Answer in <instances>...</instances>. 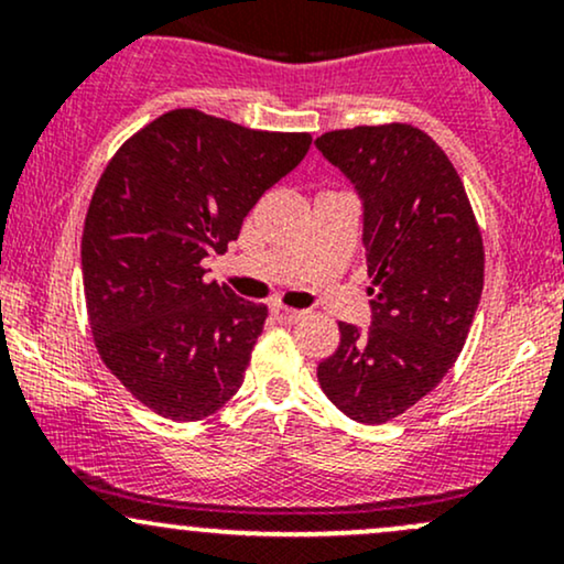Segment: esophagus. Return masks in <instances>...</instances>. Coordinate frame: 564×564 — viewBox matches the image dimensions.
I'll use <instances>...</instances> for the list:
<instances>
[{
    "label": "esophagus",
    "instance_id": "esophagus-1",
    "mask_svg": "<svg viewBox=\"0 0 564 564\" xmlns=\"http://www.w3.org/2000/svg\"><path fill=\"white\" fill-rule=\"evenodd\" d=\"M270 313H273V318L281 323H300L304 318V310H291V307H283V304H273Z\"/></svg>",
    "mask_w": 564,
    "mask_h": 564
}]
</instances>
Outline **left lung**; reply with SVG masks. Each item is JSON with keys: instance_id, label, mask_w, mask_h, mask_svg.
<instances>
[{"instance_id": "left-lung-1", "label": "left lung", "mask_w": 564, "mask_h": 564, "mask_svg": "<svg viewBox=\"0 0 564 564\" xmlns=\"http://www.w3.org/2000/svg\"><path fill=\"white\" fill-rule=\"evenodd\" d=\"M315 148L364 204L373 278L371 326L339 323L318 381L349 419L384 424L435 390L467 341L482 294L480 228L462 177L422 129H336Z\"/></svg>"}]
</instances>
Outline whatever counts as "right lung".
<instances>
[{
  "label": "right lung",
  "mask_w": 564,
  "mask_h": 564,
  "mask_svg": "<svg viewBox=\"0 0 564 564\" xmlns=\"http://www.w3.org/2000/svg\"><path fill=\"white\" fill-rule=\"evenodd\" d=\"M310 142L177 108L102 172L82 236L89 326L102 364L159 416L198 422L243 384L268 307L206 283L200 262L236 241Z\"/></svg>",
  "instance_id": "obj_1"
}]
</instances>
